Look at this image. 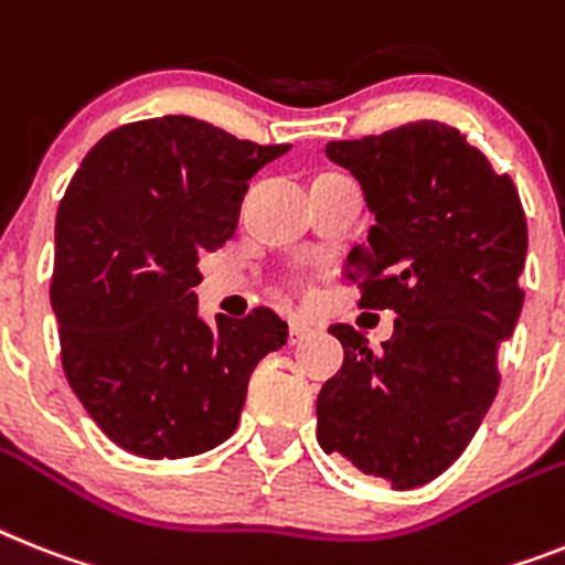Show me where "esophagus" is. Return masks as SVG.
<instances>
[{
	"mask_svg": "<svg viewBox=\"0 0 565 565\" xmlns=\"http://www.w3.org/2000/svg\"><path fill=\"white\" fill-rule=\"evenodd\" d=\"M288 332H291V343H300L302 338H309L315 329H311V323H306V320H300V317H294L291 326H288Z\"/></svg>",
	"mask_w": 565,
	"mask_h": 565,
	"instance_id": "obj_1",
	"label": "esophagus"
}]
</instances>
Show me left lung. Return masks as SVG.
Wrapping results in <instances>:
<instances>
[{
	"label": "left lung",
	"mask_w": 565,
	"mask_h": 565,
	"mask_svg": "<svg viewBox=\"0 0 565 565\" xmlns=\"http://www.w3.org/2000/svg\"><path fill=\"white\" fill-rule=\"evenodd\" d=\"M326 156L375 216L347 259L358 306L398 320L384 352L352 326L329 329L347 358L317 395V441L409 491L459 459L497 398V355L523 311L525 213L511 175L439 120L332 141Z\"/></svg>",
	"instance_id": "left-lung-1"
}]
</instances>
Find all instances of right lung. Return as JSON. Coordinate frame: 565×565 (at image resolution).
<instances>
[{
	"mask_svg": "<svg viewBox=\"0 0 565 565\" xmlns=\"http://www.w3.org/2000/svg\"><path fill=\"white\" fill-rule=\"evenodd\" d=\"M259 147L188 115L138 120L88 149L54 225L51 309L74 395L143 459L199 456L236 430L248 377L286 347L271 309L199 317V256L236 231Z\"/></svg>",
	"mask_w": 565,
	"mask_h": 565,
	"instance_id": "obj_1",
	"label": "right lung"
}]
</instances>
